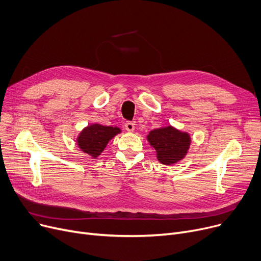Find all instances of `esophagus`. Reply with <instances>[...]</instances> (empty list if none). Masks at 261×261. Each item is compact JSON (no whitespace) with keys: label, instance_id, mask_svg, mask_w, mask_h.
<instances>
[{"label":"esophagus","instance_id":"34e87169","mask_svg":"<svg viewBox=\"0 0 261 261\" xmlns=\"http://www.w3.org/2000/svg\"><path fill=\"white\" fill-rule=\"evenodd\" d=\"M125 128L128 132H133L134 129H135V126H134V123L132 121H127L125 123Z\"/></svg>","mask_w":261,"mask_h":261}]
</instances>
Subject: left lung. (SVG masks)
<instances>
[{
    "label": "left lung",
    "instance_id": "obj_1",
    "mask_svg": "<svg viewBox=\"0 0 261 261\" xmlns=\"http://www.w3.org/2000/svg\"><path fill=\"white\" fill-rule=\"evenodd\" d=\"M147 140L156 151V158L164 165H172L183 160L190 146V136L171 126L154 129Z\"/></svg>",
    "mask_w": 261,
    "mask_h": 261
}]
</instances>
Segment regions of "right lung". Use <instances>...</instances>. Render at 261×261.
I'll return each mask as SVG.
<instances>
[{"label": "right lung", "instance_id": "add662e5", "mask_svg": "<svg viewBox=\"0 0 261 261\" xmlns=\"http://www.w3.org/2000/svg\"><path fill=\"white\" fill-rule=\"evenodd\" d=\"M118 127L102 126L100 123H92L86 127L77 136V145L81 151L96 159L103 151L109 141L120 133Z\"/></svg>", "mask_w": 261, "mask_h": 261}]
</instances>
